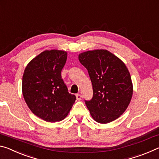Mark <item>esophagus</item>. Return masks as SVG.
<instances>
[{
	"label": "esophagus",
	"mask_w": 159,
	"mask_h": 159,
	"mask_svg": "<svg viewBox=\"0 0 159 159\" xmlns=\"http://www.w3.org/2000/svg\"><path fill=\"white\" fill-rule=\"evenodd\" d=\"M76 99H78V100H80L82 98V95H80V94H76Z\"/></svg>",
	"instance_id": "obj_1"
}]
</instances>
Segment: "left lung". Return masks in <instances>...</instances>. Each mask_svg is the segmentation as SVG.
<instances>
[{
    "label": "left lung",
    "mask_w": 159,
    "mask_h": 159,
    "mask_svg": "<svg viewBox=\"0 0 159 159\" xmlns=\"http://www.w3.org/2000/svg\"><path fill=\"white\" fill-rule=\"evenodd\" d=\"M88 70L93 96L85 104L94 120L111 122L123 114L133 95V83L125 64L109 51H87L79 55Z\"/></svg>",
    "instance_id": "obj_1"
}]
</instances>
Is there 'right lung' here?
<instances>
[{
  "mask_svg": "<svg viewBox=\"0 0 159 159\" xmlns=\"http://www.w3.org/2000/svg\"><path fill=\"white\" fill-rule=\"evenodd\" d=\"M66 57L65 51L45 50L33 59L24 72L25 100L31 111L45 121L63 120L76 100L61 76Z\"/></svg>",
  "mask_w": 159,
  "mask_h": 159,
  "instance_id": "obj_1",
  "label": "right lung"
}]
</instances>
